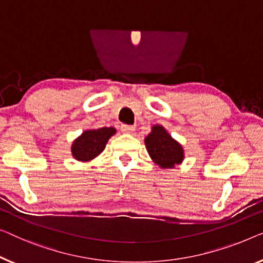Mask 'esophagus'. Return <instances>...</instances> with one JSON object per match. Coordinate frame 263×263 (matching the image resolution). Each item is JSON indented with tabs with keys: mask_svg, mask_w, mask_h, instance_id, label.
<instances>
[{
	"mask_svg": "<svg viewBox=\"0 0 263 263\" xmlns=\"http://www.w3.org/2000/svg\"><path fill=\"white\" fill-rule=\"evenodd\" d=\"M135 126H131V125H121V127H120V130H121V132H124V133H132L133 131H135Z\"/></svg>",
	"mask_w": 263,
	"mask_h": 263,
	"instance_id": "obj_1",
	"label": "esophagus"
}]
</instances>
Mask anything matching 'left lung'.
I'll return each instance as SVG.
<instances>
[{
	"instance_id": "8db88e82",
	"label": "left lung",
	"mask_w": 263,
	"mask_h": 263,
	"mask_svg": "<svg viewBox=\"0 0 263 263\" xmlns=\"http://www.w3.org/2000/svg\"><path fill=\"white\" fill-rule=\"evenodd\" d=\"M144 143L152 162L160 169H174L185 158L182 145L172 138L163 125H154Z\"/></svg>"
}]
</instances>
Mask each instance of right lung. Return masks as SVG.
Returning a JSON list of instances; mask_svg holds the SVG:
<instances>
[{
  "label": "right lung",
  "mask_w": 263,
  "mask_h": 263,
  "mask_svg": "<svg viewBox=\"0 0 263 263\" xmlns=\"http://www.w3.org/2000/svg\"><path fill=\"white\" fill-rule=\"evenodd\" d=\"M117 130L115 127H100L85 130L70 146L73 158L78 162L88 163L97 158L105 150L108 139L115 136Z\"/></svg>",
  "instance_id": "add662e5"
}]
</instances>
